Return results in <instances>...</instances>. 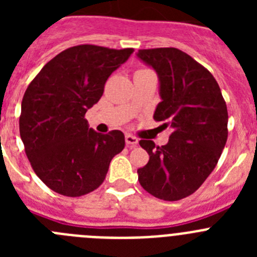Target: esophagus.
<instances>
[{
    "instance_id": "esophagus-1",
    "label": "esophagus",
    "mask_w": 257,
    "mask_h": 257,
    "mask_svg": "<svg viewBox=\"0 0 257 257\" xmlns=\"http://www.w3.org/2000/svg\"><path fill=\"white\" fill-rule=\"evenodd\" d=\"M124 140H126V144L130 147V148H135L136 145L139 144V140L136 139L135 136L130 135V134H126V136H124Z\"/></svg>"
}]
</instances>
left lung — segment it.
Segmentation results:
<instances>
[{
  "instance_id": "obj_1",
  "label": "left lung",
  "mask_w": 257,
  "mask_h": 257,
  "mask_svg": "<svg viewBox=\"0 0 257 257\" xmlns=\"http://www.w3.org/2000/svg\"><path fill=\"white\" fill-rule=\"evenodd\" d=\"M136 56L158 76L161 101L153 118L172 130L162 147L140 140L149 161L138 179L156 198L179 201L201 187L221 156L228 139L226 104L212 74L181 50H139Z\"/></svg>"
}]
</instances>
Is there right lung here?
I'll return each instance as SVG.
<instances>
[{
    "instance_id": "1",
    "label": "right lung",
    "mask_w": 257,
    "mask_h": 257,
    "mask_svg": "<svg viewBox=\"0 0 257 257\" xmlns=\"http://www.w3.org/2000/svg\"><path fill=\"white\" fill-rule=\"evenodd\" d=\"M134 49L79 45L61 51L29 83L22 101L20 138L38 178L54 192L79 197L101 185L124 148L122 131L99 134L85 114L106 79Z\"/></svg>"
}]
</instances>
